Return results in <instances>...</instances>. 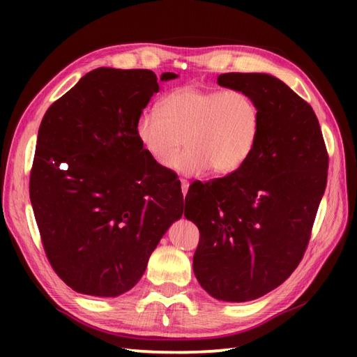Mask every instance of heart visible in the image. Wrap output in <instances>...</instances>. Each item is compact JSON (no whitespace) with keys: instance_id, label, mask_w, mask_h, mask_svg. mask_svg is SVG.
I'll return each mask as SVG.
<instances>
[{"instance_id":"1","label":"heart","mask_w":357,"mask_h":357,"mask_svg":"<svg viewBox=\"0 0 357 357\" xmlns=\"http://www.w3.org/2000/svg\"><path fill=\"white\" fill-rule=\"evenodd\" d=\"M216 130L222 135L225 150H229V149L236 146L238 144L236 141L239 139V135H241V127H239L236 116H234L233 112L224 110V109L218 112Z\"/></svg>"}]
</instances>
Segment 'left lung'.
I'll list each match as a JSON object with an SVG mask.
<instances>
[{"instance_id": "8db88e82", "label": "left lung", "mask_w": 357, "mask_h": 357, "mask_svg": "<svg viewBox=\"0 0 357 357\" xmlns=\"http://www.w3.org/2000/svg\"><path fill=\"white\" fill-rule=\"evenodd\" d=\"M156 81L147 69L100 67L41 121L30 201L52 268L78 293L132 290L183 216L176 173L155 161L138 133Z\"/></svg>"}]
</instances>
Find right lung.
Returning <instances> with one entry per match:
<instances>
[{
	"instance_id": "right-lung-1",
	"label": "right lung",
	"mask_w": 357,
	"mask_h": 357,
	"mask_svg": "<svg viewBox=\"0 0 357 357\" xmlns=\"http://www.w3.org/2000/svg\"><path fill=\"white\" fill-rule=\"evenodd\" d=\"M218 84L253 102V146L229 176L190 185L185 218L201 234L193 256L201 287L215 299L247 302L275 290L299 265L328 156L313 109L285 82L267 73H224Z\"/></svg>"
}]
</instances>
